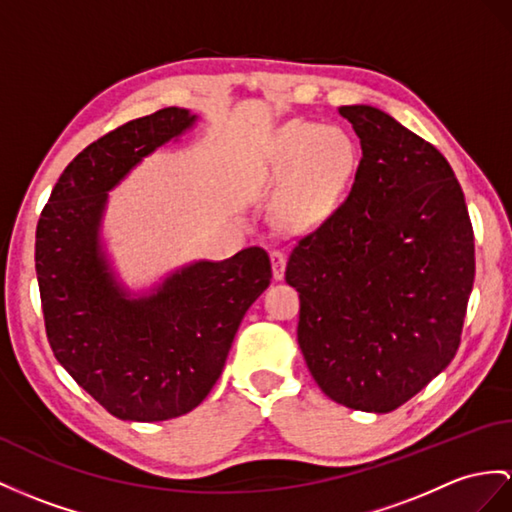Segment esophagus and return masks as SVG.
<instances>
[{
	"mask_svg": "<svg viewBox=\"0 0 512 512\" xmlns=\"http://www.w3.org/2000/svg\"><path fill=\"white\" fill-rule=\"evenodd\" d=\"M271 267H273V278L282 280L284 278V267H286V256L282 249H271Z\"/></svg>",
	"mask_w": 512,
	"mask_h": 512,
	"instance_id": "34e87169",
	"label": "esophagus"
}]
</instances>
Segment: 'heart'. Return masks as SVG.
I'll use <instances>...</instances> for the list:
<instances>
[{
    "mask_svg": "<svg viewBox=\"0 0 512 512\" xmlns=\"http://www.w3.org/2000/svg\"><path fill=\"white\" fill-rule=\"evenodd\" d=\"M356 165V147L341 128L291 121L271 145L273 176L289 173L282 217L293 228L313 226L339 204Z\"/></svg>",
    "mask_w": 512,
    "mask_h": 512,
    "instance_id": "b5f03b06",
    "label": "heart"
}]
</instances>
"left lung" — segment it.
Masks as SVG:
<instances>
[{"mask_svg":"<svg viewBox=\"0 0 512 512\" xmlns=\"http://www.w3.org/2000/svg\"><path fill=\"white\" fill-rule=\"evenodd\" d=\"M363 147L352 191L293 245L297 343L336 404L391 413L454 358L476 276L463 189L432 143L341 106Z\"/></svg>","mask_w":512,"mask_h":512,"instance_id":"left-lung-1","label":"left lung"}]
</instances>
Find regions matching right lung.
<instances>
[{"label": "right lung", "instance_id": "obj_1", "mask_svg": "<svg viewBox=\"0 0 512 512\" xmlns=\"http://www.w3.org/2000/svg\"><path fill=\"white\" fill-rule=\"evenodd\" d=\"M193 121L189 110L171 106L104 134L62 171L36 223L49 347L117 419L165 421L202 404L245 310L271 280L263 247L186 267L145 299L123 297L106 271L97 249L106 191Z\"/></svg>", "mask_w": 512, "mask_h": 512}]
</instances>
